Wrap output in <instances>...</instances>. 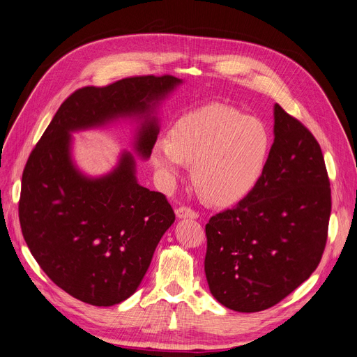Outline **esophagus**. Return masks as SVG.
Wrapping results in <instances>:
<instances>
[{"label": "esophagus", "mask_w": 357, "mask_h": 357, "mask_svg": "<svg viewBox=\"0 0 357 357\" xmlns=\"http://www.w3.org/2000/svg\"><path fill=\"white\" fill-rule=\"evenodd\" d=\"M176 215L178 219H197L199 218V213L188 206H180L176 211Z\"/></svg>", "instance_id": "esophagus-1"}]
</instances>
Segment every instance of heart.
<instances>
[{
  "instance_id": "1",
  "label": "heart",
  "mask_w": 357,
  "mask_h": 357,
  "mask_svg": "<svg viewBox=\"0 0 357 357\" xmlns=\"http://www.w3.org/2000/svg\"><path fill=\"white\" fill-rule=\"evenodd\" d=\"M271 139L266 126L227 105H209L180 116L151 149V164L164 188H173L184 164L193 183L215 206L248 197L263 178Z\"/></svg>"
}]
</instances>
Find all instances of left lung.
<instances>
[{"instance_id": "left-lung-1", "label": "left lung", "mask_w": 357, "mask_h": 357, "mask_svg": "<svg viewBox=\"0 0 357 357\" xmlns=\"http://www.w3.org/2000/svg\"><path fill=\"white\" fill-rule=\"evenodd\" d=\"M261 181L248 197L206 224L205 273L224 307H273L317 268L327 243L331 190L312 133L279 105Z\"/></svg>"}]
</instances>
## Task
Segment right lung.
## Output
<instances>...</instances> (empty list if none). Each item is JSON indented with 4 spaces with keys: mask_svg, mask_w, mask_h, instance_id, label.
<instances>
[{
    "mask_svg": "<svg viewBox=\"0 0 357 357\" xmlns=\"http://www.w3.org/2000/svg\"><path fill=\"white\" fill-rule=\"evenodd\" d=\"M181 84L146 75L79 89L27 160L19 202L24 241L49 279L82 302L112 307L137 292L176 216L162 193L138 183L129 151L109 173L84 174L73 158V133L129 119L137 123L135 154L148 160L160 133L158 107Z\"/></svg>",
    "mask_w": 357,
    "mask_h": 357,
    "instance_id": "add662e5",
    "label": "right lung"
}]
</instances>
